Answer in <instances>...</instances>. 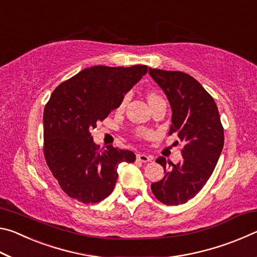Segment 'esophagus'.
Segmentation results:
<instances>
[{"label": "esophagus", "instance_id": "1", "mask_svg": "<svg viewBox=\"0 0 257 257\" xmlns=\"http://www.w3.org/2000/svg\"><path fill=\"white\" fill-rule=\"evenodd\" d=\"M137 160L141 161L143 163H147V162H151V161L153 160V158L146 154H137Z\"/></svg>", "mask_w": 257, "mask_h": 257}]
</instances>
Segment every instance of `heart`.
<instances>
[{
	"mask_svg": "<svg viewBox=\"0 0 257 257\" xmlns=\"http://www.w3.org/2000/svg\"><path fill=\"white\" fill-rule=\"evenodd\" d=\"M156 98H160V96H159V95H156L155 93H151L149 95V102H152V101H153V99H156ZM127 101H128V96H124L122 98V101H121L119 107L122 108L125 105V103H127Z\"/></svg>",
	"mask_w": 257,
	"mask_h": 257,
	"instance_id": "obj_1",
	"label": "heart"
}]
</instances>
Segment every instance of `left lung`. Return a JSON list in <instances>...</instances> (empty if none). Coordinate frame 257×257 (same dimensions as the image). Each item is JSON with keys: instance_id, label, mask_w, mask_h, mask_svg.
<instances>
[{"instance_id": "1", "label": "left lung", "mask_w": 257, "mask_h": 257, "mask_svg": "<svg viewBox=\"0 0 257 257\" xmlns=\"http://www.w3.org/2000/svg\"><path fill=\"white\" fill-rule=\"evenodd\" d=\"M149 73L167 95L172 110L169 134H178L184 143L182 159L173 164L161 156L156 162L164 177L151 185L154 196L165 205H179L206 184L223 149L224 135L214 99L199 82L181 71L150 68Z\"/></svg>"}]
</instances>
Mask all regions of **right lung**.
<instances>
[{
	"instance_id": "1",
	"label": "right lung",
	"mask_w": 257,
	"mask_h": 257,
	"mask_svg": "<svg viewBox=\"0 0 257 257\" xmlns=\"http://www.w3.org/2000/svg\"><path fill=\"white\" fill-rule=\"evenodd\" d=\"M147 70L143 64L86 68L52 93L43 115L44 156L69 197L85 204L103 201L114 188L118 165L136 160L134 152L112 145L99 150L90 130L119 107Z\"/></svg>"
}]
</instances>
